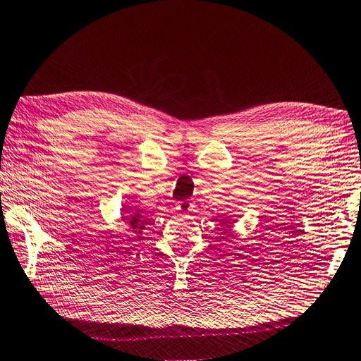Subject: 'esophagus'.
I'll use <instances>...</instances> for the list:
<instances>
[{"label":"esophagus","instance_id":"34e87169","mask_svg":"<svg viewBox=\"0 0 361 361\" xmlns=\"http://www.w3.org/2000/svg\"><path fill=\"white\" fill-rule=\"evenodd\" d=\"M177 209H178V212H181V214H188V212L192 211V203L188 200L180 201V203H177Z\"/></svg>","mask_w":361,"mask_h":361}]
</instances>
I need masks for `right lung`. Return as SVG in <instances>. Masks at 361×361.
Wrapping results in <instances>:
<instances>
[{"label": "right lung", "mask_w": 361, "mask_h": 361, "mask_svg": "<svg viewBox=\"0 0 361 361\" xmlns=\"http://www.w3.org/2000/svg\"><path fill=\"white\" fill-rule=\"evenodd\" d=\"M123 219L128 221L129 229L132 232L141 233V231L146 228V221L142 220V214H141L140 209H126Z\"/></svg>", "instance_id": "add662e5"}]
</instances>
